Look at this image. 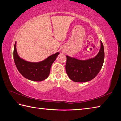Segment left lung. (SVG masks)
Wrapping results in <instances>:
<instances>
[{
	"mask_svg": "<svg viewBox=\"0 0 121 121\" xmlns=\"http://www.w3.org/2000/svg\"><path fill=\"white\" fill-rule=\"evenodd\" d=\"M100 48L93 58L85 60L67 56L65 70L69 77L76 82H85L92 80L99 72L104 64V51L100 41Z\"/></svg>",
	"mask_w": 121,
	"mask_h": 121,
	"instance_id": "left-lung-1",
	"label": "left lung"
}]
</instances>
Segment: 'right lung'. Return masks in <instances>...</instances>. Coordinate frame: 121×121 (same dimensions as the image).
Returning <instances> with one entry per match:
<instances>
[{
    "label": "right lung",
    "mask_w": 121,
    "mask_h": 121,
    "mask_svg": "<svg viewBox=\"0 0 121 121\" xmlns=\"http://www.w3.org/2000/svg\"><path fill=\"white\" fill-rule=\"evenodd\" d=\"M59 54L57 52L41 61L33 63L21 58L17 52L16 42L14 46L13 58L18 71L25 78L34 81H42L48 77L51 66Z\"/></svg>",
    "instance_id": "add662e5"
}]
</instances>
